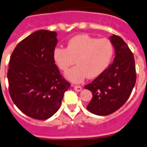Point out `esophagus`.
Masks as SVG:
<instances>
[{"mask_svg":"<svg viewBox=\"0 0 147 147\" xmlns=\"http://www.w3.org/2000/svg\"><path fill=\"white\" fill-rule=\"evenodd\" d=\"M74 89H75V91L80 92L82 89V87L81 86H74Z\"/></svg>","mask_w":147,"mask_h":147,"instance_id":"34e87169","label":"esophagus"}]
</instances>
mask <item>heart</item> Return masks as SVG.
Listing matches in <instances>:
<instances>
[{
    "mask_svg": "<svg viewBox=\"0 0 147 147\" xmlns=\"http://www.w3.org/2000/svg\"><path fill=\"white\" fill-rule=\"evenodd\" d=\"M114 52V46L107 38L78 35L70 38L66 48L55 47L52 56L63 72L75 62L77 65L66 72V77L73 83H81L86 77L95 78L101 75L110 64Z\"/></svg>",
    "mask_w": 147,
    "mask_h": 147,
    "instance_id": "1",
    "label": "heart"
}]
</instances>
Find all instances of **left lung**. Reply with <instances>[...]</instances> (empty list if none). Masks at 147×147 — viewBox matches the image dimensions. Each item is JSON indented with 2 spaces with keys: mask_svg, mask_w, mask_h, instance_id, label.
Segmentation results:
<instances>
[{
  "mask_svg": "<svg viewBox=\"0 0 147 147\" xmlns=\"http://www.w3.org/2000/svg\"><path fill=\"white\" fill-rule=\"evenodd\" d=\"M110 40L115 49V57L109 68L84 86L92 92L86 107L97 115H107L120 109L128 100L136 81L135 59L124 40L113 35Z\"/></svg>",
  "mask_w": 147,
  "mask_h": 147,
  "instance_id": "1",
  "label": "left lung"
}]
</instances>
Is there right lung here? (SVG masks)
I'll return each mask as SVG.
<instances>
[{
	"label": "right lung",
	"instance_id": "1",
	"mask_svg": "<svg viewBox=\"0 0 147 147\" xmlns=\"http://www.w3.org/2000/svg\"><path fill=\"white\" fill-rule=\"evenodd\" d=\"M56 36L55 32L38 30L21 40L10 57L9 95L18 108L34 119L52 117L71 86L53 61Z\"/></svg>",
	"mask_w": 147,
	"mask_h": 147
}]
</instances>
